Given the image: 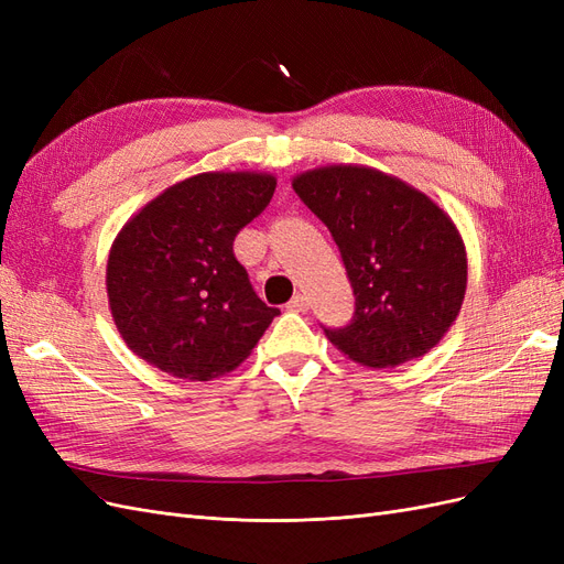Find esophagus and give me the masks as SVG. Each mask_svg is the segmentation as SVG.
<instances>
[{
	"instance_id": "1",
	"label": "esophagus",
	"mask_w": 564,
	"mask_h": 564,
	"mask_svg": "<svg viewBox=\"0 0 564 564\" xmlns=\"http://www.w3.org/2000/svg\"><path fill=\"white\" fill-rule=\"evenodd\" d=\"M286 311H292V313H305V311H308V296L296 294L292 301L286 303Z\"/></svg>"
}]
</instances>
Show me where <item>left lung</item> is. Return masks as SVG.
<instances>
[{"label":"left lung","instance_id":"obj_1","mask_svg":"<svg viewBox=\"0 0 564 564\" xmlns=\"http://www.w3.org/2000/svg\"><path fill=\"white\" fill-rule=\"evenodd\" d=\"M292 185L329 228L355 294L350 324L324 327L332 344L379 369L435 348L468 282L466 247L452 218L416 187L371 166H319Z\"/></svg>","mask_w":564,"mask_h":564}]
</instances>
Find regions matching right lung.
<instances>
[{
  "label": "right lung",
  "mask_w": 564,
  "mask_h": 564,
  "mask_svg": "<svg viewBox=\"0 0 564 564\" xmlns=\"http://www.w3.org/2000/svg\"><path fill=\"white\" fill-rule=\"evenodd\" d=\"M275 176L185 178L127 220L108 256L110 313L124 344L172 377L209 381L240 367L278 308L235 259L237 232L275 193Z\"/></svg>",
  "instance_id": "1"
}]
</instances>
